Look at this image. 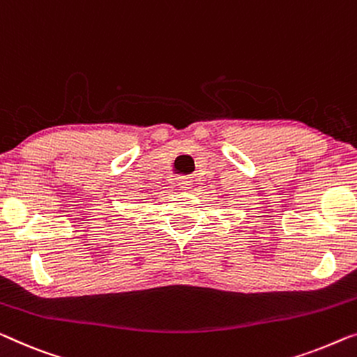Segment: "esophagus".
I'll use <instances>...</instances> for the list:
<instances>
[{
	"label": "esophagus",
	"instance_id": "1",
	"mask_svg": "<svg viewBox=\"0 0 357 357\" xmlns=\"http://www.w3.org/2000/svg\"><path fill=\"white\" fill-rule=\"evenodd\" d=\"M180 190H188L190 188V180L188 178H180L178 180Z\"/></svg>",
	"mask_w": 357,
	"mask_h": 357
}]
</instances>
